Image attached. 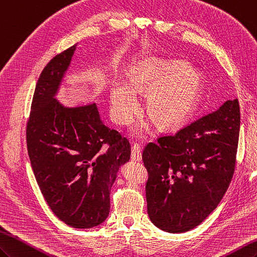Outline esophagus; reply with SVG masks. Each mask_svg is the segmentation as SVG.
I'll return each mask as SVG.
<instances>
[{
	"label": "esophagus",
	"instance_id": "esophagus-1",
	"mask_svg": "<svg viewBox=\"0 0 257 257\" xmlns=\"http://www.w3.org/2000/svg\"><path fill=\"white\" fill-rule=\"evenodd\" d=\"M133 162H142V151L139 145H134L132 147V155H131Z\"/></svg>",
	"mask_w": 257,
	"mask_h": 257
}]
</instances>
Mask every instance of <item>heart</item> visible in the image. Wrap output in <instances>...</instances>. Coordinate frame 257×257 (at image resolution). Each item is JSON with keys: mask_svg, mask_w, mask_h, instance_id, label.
I'll list each match as a JSON object with an SVG mask.
<instances>
[{"mask_svg": "<svg viewBox=\"0 0 257 257\" xmlns=\"http://www.w3.org/2000/svg\"><path fill=\"white\" fill-rule=\"evenodd\" d=\"M147 109L164 125L178 123L192 110L199 90V77L182 60H150L133 71L132 83L123 79L114 82L110 93L111 116L119 125H128L140 109L138 91H151ZM152 131L150 123L135 128L139 138Z\"/></svg>", "mask_w": 257, "mask_h": 257, "instance_id": "obj_1", "label": "heart"}]
</instances>
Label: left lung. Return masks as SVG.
<instances>
[{
  "label": "left lung",
  "instance_id": "obj_1",
  "mask_svg": "<svg viewBox=\"0 0 257 257\" xmlns=\"http://www.w3.org/2000/svg\"><path fill=\"white\" fill-rule=\"evenodd\" d=\"M240 105L227 100L218 110L170 136L147 144V213L159 229L184 233L218 207L234 173Z\"/></svg>",
  "mask_w": 257,
  "mask_h": 257
}]
</instances>
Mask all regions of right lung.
Returning <instances> with one entry per match:
<instances>
[{
	"label": "right lung",
	"mask_w": 257,
	"mask_h": 257,
	"mask_svg": "<svg viewBox=\"0 0 257 257\" xmlns=\"http://www.w3.org/2000/svg\"><path fill=\"white\" fill-rule=\"evenodd\" d=\"M76 48L55 56L39 76L26 142L51 211L67 225L90 229L109 215L111 187L130 161L131 145L102 122L95 103L65 106L56 99Z\"/></svg>",
	"instance_id": "right-lung-1"
}]
</instances>
